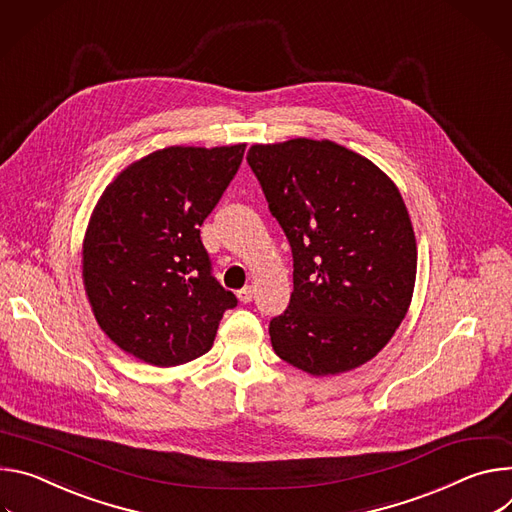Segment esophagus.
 I'll list each match as a JSON object with an SVG mask.
<instances>
[{
    "mask_svg": "<svg viewBox=\"0 0 512 512\" xmlns=\"http://www.w3.org/2000/svg\"><path fill=\"white\" fill-rule=\"evenodd\" d=\"M238 299H240L242 303H250V301L254 299V289H252V287H244L242 291H238Z\"/></svg>",
    "mask_w": 512,
    "mask_h": 512,
    "instance_id": "1",
    "label": "esophagus"
}]
</instances>
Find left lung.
Wrapping results in <instances>:
<instances>
[{
	"mask_svg": "<svg viewBox=\"0 0 512 512\" xmlns=\"http://www.w3.org/2000/svg\"><path fill=\"white\" fill-rule=\"evenodd\" d=\"M248 162L293 248L289 309L272 350L311 374L370 362L405 319L417 278L413 223L394 181L331 140L252 144Z\"/></svg>",
	"mask_w": 512,
	"mask_h": 512,
	"instance_id": "8db88e82",
	"label": "left lung"
}]
</instances>
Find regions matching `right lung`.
I'll list each match as a JSON object with an SVG mask.
<instances>
[{
  "mask_svg": "<svg viewBox=\"0 0 512 512\" xmlns=\"http://www.w3.org/2000/svg\"><path fill=\"white\" fill-rule=\"evenodd\" d=\"M246 144L166 146L111 179L81 250V276L103 333L140 362L170 368L213 348L234 293L211 276L199 227Z\"/></svg>",
  "mask_w": 512,
  "mask_h": 512,
  "instance_id": "add662e5",
  "label": "right lung"
}]
</instances>
